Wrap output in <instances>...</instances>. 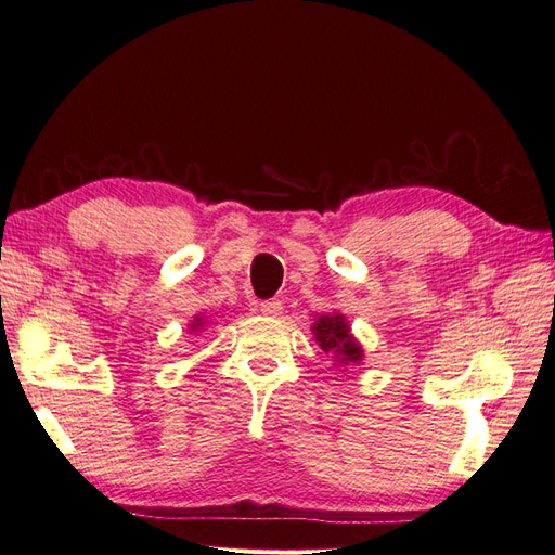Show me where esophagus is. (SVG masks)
<instances>
[{
    "instance_id": "esophagus-1",
    "label": "esophagus",
    "mask_w": 555,
    "mask_h": 555,
    "mask_svg": "<svg viewBox=\"0 0 555 555\" xmlns=\"http://www.w3.org/2000/svg\"><path fill=\"white\" fill-rule=\"evenodd\" d=\"M261 312L263 314H268V317H278V314H282V304L278 298H271V300H261Z\"/></svg>"
}]
</instances>
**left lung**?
Listing matches in <instances>:
<instances>
[{
  "label": "left lung",
  "instance_id": "8db88e82",
  "mask_svg": "<svg viewBox=\"0 0 555 555\" xmlns=\"http://www.w3.org/2000/svg\"><path fill=\"white\" fill-rule=\"evenodd\" d=\"M312 333L319 347L331 351L340 363H359L363 359V349L354 335L349 333V324L345 322L343 314H322L312 324Z\"/></svg>",
  "mask_w": 555,
  "mask_h": 555
}]
</instances>
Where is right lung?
I'll return each instance as SVG.
<instances>
[{"mask_svg":"<svg viewBox=\"0 0 555 555\" xmlns=\"http://www.w3.org/2000/svg\"><path fill=\"white\" fill-rule=\"evenodd\" d=\"M201 324H204V319H201V317H196V319H194V322L190 324V328H192V331H196V328H201Z\"/></svg>","mask_w":555,"mask_h":555,"instance_id":"obj_1","label":"right lung"}]
</instances>
